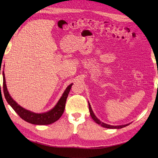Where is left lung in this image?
Here are the masks:
<instances>
[{
  "label": "left lung",
  "mask_w": 158,
  "mask_h": 158,
  "mask_svg": "<svg viewBox=\"0 0 158 158\" xmlns=\"http://www.w3.org/2000/svg\"><path fill=\"white\" fill-rule=\"evenodd\" d=\"M88 105H89V110L90 115H91V117H92L93 120L94 121V122L96 123L99 124V125H100L104 127H106V128H111V129H119V128H122V127H126V126L129 125V123H127V124H125V125H121V126H110V125H109V124L103 123L96 117V115H94V112H93L91 105H90V104H89V102H88Z\"/></svg>",
  "instance_id": "1"
}]
</instances>
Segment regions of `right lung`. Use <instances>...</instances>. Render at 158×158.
Segmentation results:
<instances>
[{
	"label": "right lung",
	"instance_id": "right-lung-1",
	"mask_svg": "<svg viewBox=\"0 0 158 158\" xmlns=\"http://www.w3.org/2000/svg\"><path fill=\"white\" fill-rule=\"evenodd\" d=\"M2 88L5 99L9 103V105L12 107L13 109L15 111V113H18V115L21 117L22 119L30 123L35 124V125H48V124H51L53 122H56V121L58 120L60 118V117L62 115L65 108L66 98L67 97H68L69 93L73 83H71V84L67 87L65 91L64 92L62 96H61V98H60L59 101L57 102L56 106L53 107L52 109L45 113H35L34 112L30 111V110L23 108V107L19 105L18 104L11 98V96H10L9 94L7 88H6L4 71H2Z\"/></svg>",
	"mask_w": 158,
	"mask_h": 158
}]
</instances>
